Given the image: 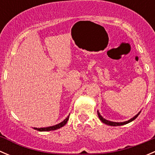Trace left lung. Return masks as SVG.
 Segmentation results:
<instances>
[{"instance_id": "obj_1", "label": "left lung", "mask_w": 155, "mask_h": 155, "mask_svg": "<svg viewBox=\"0 0 155 155\" xmlns=\"http://www.w3.org/2000/svg\"><path fill=\"white\" fill-rule=\"evenodd\" d=\"M140 112H139L138 113H137V115H135V116L133 117L132 118H130V119L128 120V121H123V122H115V121H109V120L105 119V118H104V117H103L102 115H101V114H100L99 111H97V115H98V117H99L100 120H101V121H102L103 123H104V124H107V125H110V126H121V125H124V124H128V123L131 122V121H134V119H136V118H137V116H138V115H140Z\"/></svg>"}]
</instances>
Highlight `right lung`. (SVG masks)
<instances>
[{"label":"right lung","mask_w":155,"mask_h":155,"mask_svg":"<svg viewBox=\"0 0 155 155\" xmlns=\"http://www.w3.org/2000/svg\"><path fill=\"white\" fill-rule=\"evenodd\" d=\"M69 115L63 121H61L59 124H56V125H53V126H50V127H40V128H37V127H33L34 130H37L38 131H50V130H54L59 129V128L62 127L63 126H64L65 124H67L68 122V119H69Z\"/></svg>","instance_id":"right-lung-1"}]
</instances>
